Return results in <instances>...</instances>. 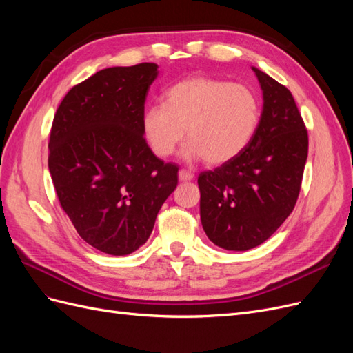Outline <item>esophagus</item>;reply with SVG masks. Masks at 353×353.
Wrapping results in <instances>:
<instances>
[{
  "label": "esophagus",
  "mask_w": 353,
  "mask_h": 353,
  "mask_svg": "<svg viewBox=\"0 0 353 353\" xmlns=\"http://www.w3.org/2000/svg\"><path fill=\"white\" fill-rule=\"evenodd\" d=\"M178 176H179V181H191L194 178V174L190 172L187 169H181L178 172Z\"/></svg>",
  "instance_id": "1"
}]
</instances>
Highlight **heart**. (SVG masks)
<instances>
[{
  "label": "heart",
  "instance_id": "b5f03b06",
  "mask_svg": "<svg viewBox=\"0 0 353 353\" xmlns=\"http://www.w3.org/2000/svg\"><path fill=\"white\" fill-rule=\"evenodd\" d=\"M261 100L245 83L194 77L179 81L163 94V104L141 116L144 140L157 157H168L187 135L183 156L210 165L237 157L258 130Z\"/></svg>",
  "mask_w": 353,
  "mask_h": 353
}]
</instances>
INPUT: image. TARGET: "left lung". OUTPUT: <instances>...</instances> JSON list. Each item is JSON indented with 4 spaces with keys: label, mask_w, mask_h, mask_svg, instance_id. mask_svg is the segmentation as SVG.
Masks as SVG:
<instances>
[{
    "label": "left lung",
    "mask_w": 353,
    "mask_h": 353,
    "mask_svg": "<svg viewBox=\"0 0 353 353\" xmlns=\"http://www.w3.org/2000/svg\"><path fill=\"white\" fill-rule=\"evenodd\" d=\"M252 69L263 94L258 130L237 157L197 179L203 230L236 252L268 240L293 212L307 157V131L292 92Z\"/></svg>",
    "instance_id": "8db88e82"
}]
</instances>
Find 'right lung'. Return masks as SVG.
<instances>
[{"mask_svg":"<svg viewBox=\"0 0 353 353\" xmlns=\"http://www.w3.org/2000/svg\"><path fill=\"white\" fill-rule=\"evenodd\" d=\"M156 63L109 68L74 85L52 121L48 169L61 209L83 241L113 256L148 240L178 184L141 130Z\"/></svg>","mask_w":353,"mask_h":353,"instance_id":"obj_1","label":"right lung"}]
</instances>
